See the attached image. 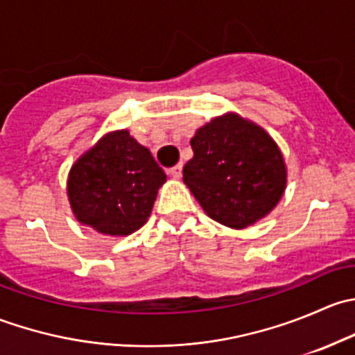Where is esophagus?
<instances>
[{"instance_id":"obj_1","label":"esophagus","mask_w":355,"mask_h":355,"mask_svg":"<svg viewBox=\"0 0 355 355\" xmlns=\"http://www.w3.org/2000/svg\"><path fill=\"white\" fill-rule=\"evenodd\" d=\"M168 175H171L173 178H180L182 177V163L177 164V166L170 168V170H168Z\"/></svg>"}]
</instances>
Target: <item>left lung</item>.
I'll use <instances>...</instances> for the list:
<instances>
[{
  "instance_id": "8db88e82",
  "label": "left lung",
  "mask_w": 355,
  "mask_h": 355,
  "mask_svg": "<svg viewBox=\"0 0 355 355\" xmlns=\"http://www.w3.org/2000/svg\"><path fill=\"white\" fill-rule=\"evenodd\" d=\"M184 184L206 214L230 228L254 225L271 213L287 187L277 142L254 121L227 113L198 128Z\"/></svg>"
}]
</instances>
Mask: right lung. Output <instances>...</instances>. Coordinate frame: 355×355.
Segmentation results:
<instances>
[{
	"instance_id": "right-lung-1",
	"label": "right lung",
	"mask_w": 355,
	"mask_h": 355,
	"mask_svg": "<svg viewBox=\"0 0 355 355\" xmlns=\"http://www.w3.org/2000/svg\"><path fill=\"white\" fill-rule=\"evenodd\" d=\"M166 175L128 130H114L78 157L67 194L82 225L113 237L134 234L148 221Z\"/></svg>"
}]
</instances>
